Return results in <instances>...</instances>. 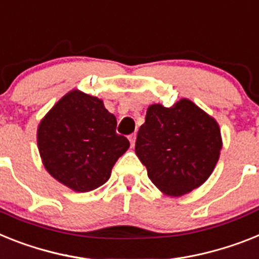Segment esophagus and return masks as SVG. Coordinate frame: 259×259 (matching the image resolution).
<instances>
[{
    "instance_id": "esophagus-1",
    "label": "esophagus",
    "mask_w": 259,
    "mask_h": 259,
    "mask_svg": "<svg viewBox=\"0 0 259 259\" xmlns=\"http://www.w3.org/2000/svg\"><path fill=\"white\" fill-rule=\"evenodd\" d=\"M136 140H137V134H132V136H129V141H130V146L134 147V145H136Z\"/></svg>"
}]
</instances>
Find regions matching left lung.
I'll return each mask as SVG.
<instances>
[{
	"instance_id": "8db88e82",
	"label": "left lung",
	"mask_w": 259,
	"mask_h": 259,
	"mask_svg": "<svg viewBox=\"0 0 259 259\" xmlns=\"http://www.w3.org/2000/svg\"><path fill=\"white\" fill-rule=\"evenodd\" d=\"M223 149L220 126L188 99L171 108L153 104L138 130L136 154L167 196H183L213 172Z\"/></svg>"
}]
</instances>
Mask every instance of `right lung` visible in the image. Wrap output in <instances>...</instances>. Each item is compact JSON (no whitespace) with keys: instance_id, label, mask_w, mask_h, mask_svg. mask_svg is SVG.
Wrapping results in <instances>:
<instances>
[{"instance_id":"right-lung-1","label":"right lung","mask_w":259,"mask_h":259,"mask_svg":"<svg viewBox=\"0 0 259 259\" xmlns=\"http://www.w3.org/2000/svg\"><path fill=\"white\" fill-rule=\"evenodd\" d=\"M117 119L103 100L79 89L52 106L39 122L38 150L54 179L76 192L103 186L130 143L116 133Z\"/></svg>"}]
</instances>
